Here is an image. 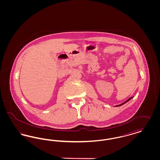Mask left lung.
<instances>
[{"mask_svg":"<svg viewBox=\"0 0 160 160\" xmlns=\"http://www.w3.org/2000/svg\"><path fill=\"white\" fill-rule=\"evenodd\" d=\"M133 98V97H131V98H129V99H127L126 101H125L124 102H123V103H122V104H119V105H118V106H116L115 107H119V106H122V105H123L124 104H125L126 102H128L129 101V100L130 99H132Z\"/></svg>","mask_w":160,"mask_h":160,"instance_id":"left-lung-1","label":"left lung"}]
</instances>
